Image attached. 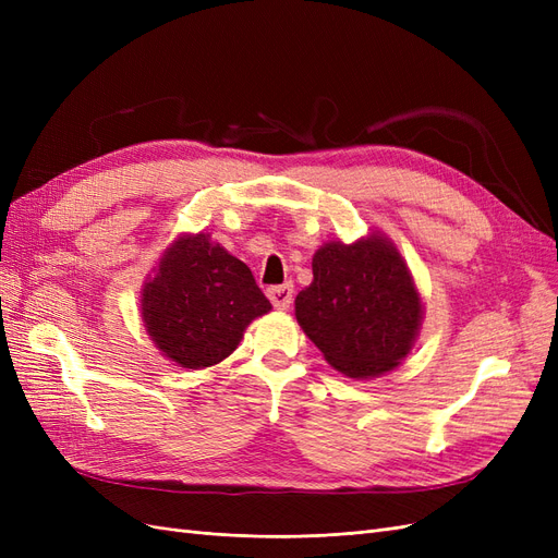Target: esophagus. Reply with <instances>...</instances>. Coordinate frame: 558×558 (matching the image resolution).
<instances>
[{"mask_svg":"<svg viewBox=\"0 0 558 558\" xmlns=\"http://www.w3.org/2000/svg\"><path fill=\"white\" fill-rule=\"evenodd\" d=\"M267 298L272 300V305L277 310H289L291 302H293V286L291 283L272 286V289H267Z\"/></svg>","mask_w":558,"mask_h":558,"instance_id":"esophagus-1","label":"esophagus"}]
</instances>
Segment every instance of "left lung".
<instances>
[{"instance_id": "8db88e82", "label": "left lung", "mask_w": 558, "mask_h": 558, "mask_svg": "<svg viewBox=\"0 0 558 558\" xmlns=\"http://www.w3.org/2000/svg\"><path fill=\"white\" fill-rule=\"evenodd\" d=\"M314 281L295 318L324 359L351 379L379 377L414 347L424 305L398 248L381 234L328 242L312 258Z\"/></svg>"}]
</instances>
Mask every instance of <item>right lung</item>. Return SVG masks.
I'll return each mask as SVG.
<instances>
[{
	"label": "right lung",
	"mask_w": 558,
	"mask_h": 558,
	"mask_svg": "<svg viewBox=\"0 0 558 558\" xmlns=\"http://www.w3.org/2000/svg\"><path fill=\"white\" fill-rule=\"evenodd\" d=\"M272 310L251 269L207 232L181 234L142 289V320L162 356L199 369L221 363L253 318Z\"/></svg>",
	"instance_id": "obj_1"
}]
</instances>
